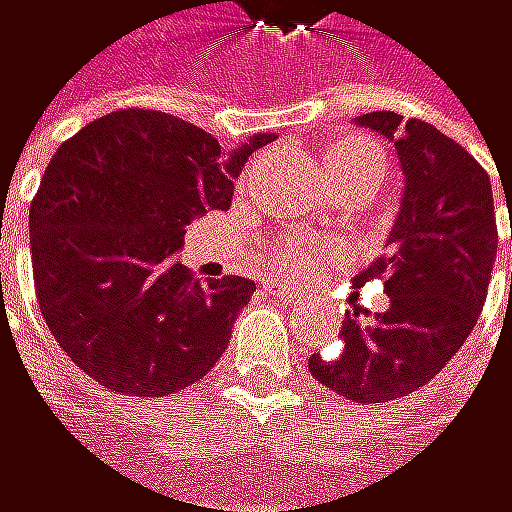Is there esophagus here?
<instances>
[{"label": "esophagus", "mask_w": 512, "mask_h": 512, "mask_svg": "<svg viewBox=\"0 0 512 512\" xmlns=\"http://www.w3.org/2000/svg\"><path fill=\"white\" fill-rule=\"evenodd\" d=\"M265 290H268V296H274V299H280V302H296V296L290 293V290H280V287H274V284H265Z\"/></svg>", "instance_id": "34e87169"}]
</instances>
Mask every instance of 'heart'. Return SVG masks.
<instances>
[{
	"label": "heart",
	"instance_id": "heart-1",
	"mask_svg": "<svg viewBox=\"0 0 512 512\" xmlns=\"http://www.w3.org/2000/svg\"><path fill=\"white\" fill-rule=\"evenodd\" d=\"M320 164L329 176V183H369V186H381L385 180V155L381 149L357 134H342L332 137L323 149H320ZM326 259H332V250H326L317 241H280L271 244L262 253V265L265 271L280 280V284H308V280L317 277V271L326 265Z\"/></svg>",
	"mask_w": 512,
	"mask_h": 512
}]
</instances>
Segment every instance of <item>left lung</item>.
<instances>
[{"instance_id": "obj_1", "label": "left lung", "mask_w": 512, "mask_h": 512, "mask_svg": "<svg viewBox=\"0 0 512 512\" xmlns=\"http://www.w3.org/2000/svg\"><path fill=\"white\" fill-rule=\"evenodd\" d=\"M357 124L394 143L406 180L388 253L354 277L357 287L385 280L391 305L372 323L348 311L342 348L311 354L308 369L351 403H391L424 388L467 342L489 293L498 225L489 173L464 146L397 112H366Z\"/></svg>"}]
</instances>
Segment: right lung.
I'll return each instance as SVG.
<instances>
[{
    "label": "right lung",
    "mask_w": 512,
    "mask_h": 512,
    "mask_svg": "<svg viewBox=\"0 0 512 512\" xmlns=\"http://www.w3.org/2000/svg\"><path fill=\"white\" fill-rule=\"evenodd\" d=\"M271 140L225 155L183 118L118 109L60 143L30 207L36 299L66 357L103 388L167 397L222 357L256 284H201L176 250L195 216L232 207L235 176Z\"/></svg>",
    "instance_id": "1"
}]
</instances>
